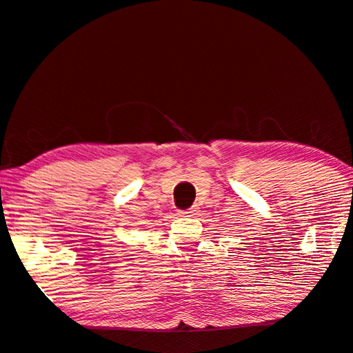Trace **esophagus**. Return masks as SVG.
Instances as JSON below:
<instances>
[{"mask_svg":"<svg viewBox=\"0 0 353 353\" xmlns=\"http://www.w3.org/2000/svg\"><path fill=\"white\" fill-rule=\"evenodd\" d=\"M194 211L196 210H185V211H179V216H182V217H190V216H193L194 214Z\"/></svg>","mask_w":353,"mask_h":353,"instance_id":"1","label":"esophagus"}]
</instances>
